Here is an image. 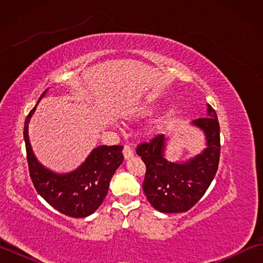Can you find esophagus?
Segmentation results:
<instances>
[{
	"mask_svg": "<svg viewBox=\"0 0 263 263\" xmlns=\"http://www.w3.org/2000/svg\"><path fill=\"white\" fill-rule=\"evenodd\" d=\"M123 155H124V158L125 159H130L131 157H133V150L130 146H127L125 144L124 149H123Z\"/></svg>",
	"mask_w": 263,
	"mask_h": 263,
	"instance_id": "34e87169",
	"label": "esophagus"
}]
</instances>
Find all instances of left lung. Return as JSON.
<instances>
[{
	"mask_svg": "<svg viewBox=\"0 0 263 263\" xmlns=\"http://www.w3.org/2000/svg\"><path fill=\"white\" fill-rule=\"evenodd\" d=\"M205 117L192 121L202 130L206 148L186 161H168L165 158V136L139 144L137 154L146 164L143 192L156 210L176 214L190 210L203 197L217 173L220 154V127L217 114L208 105Z\"/></svg>",
	"mask_w": 263,
	"mask_h": 263,
	"instance_id": "1",
	"label": "left lung"
}]
</instances>
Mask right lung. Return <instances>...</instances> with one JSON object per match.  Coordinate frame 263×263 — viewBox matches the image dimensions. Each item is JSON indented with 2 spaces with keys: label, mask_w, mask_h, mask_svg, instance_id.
<instances>
[{
  "label": "right lung",
  "mask_w": 263,
  "mask_h": 263,
  "mask_svg": "<svg viewBox=\"0 0 263 263\" xmlns=\"http://www.w3.org/2000/svg\"><path fill=\"white\" fill-rule=\"evenodd\" d=\"M35 107L25 121L24 139L31 181L41 197L63 215L82 218L93 214L103 203L108 192L111 176L123 161L122 146H99L92 149L86 160L77 170L64 174L52 172L37 160L28 135V126Z\"/></svg>",
  "instance_id": "right-lung-1"
}]
</instances>
